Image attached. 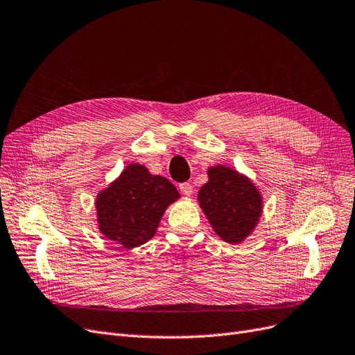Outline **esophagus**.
Masks as SVG:
<instances>
[{"instance_id": "34e87169", "label": "esophagus", "mask_w": 355, "mask_h": 355, "mask_svg": "<svg viewBox=\"0 0 355 355\" xmlns=\"http://www.w3.org/2000/svg\"><path fill=\"white\" fill-rule=\"evenodd\" d=\"M180 191L190 198V196L193 194V186L190 184V182H182V184H180Z\"/></svg>"}]
</instances>
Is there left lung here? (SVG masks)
Here are the masks:
<instances>
[{"label": "left lung", "instance_id": "obj_1", "mask_svg": "<svg viewBox=\"0 0 355 355\" xmlns=\"http://www.w3.org/2000/svg\"><path fill=\"white\" fill-rule=\"evenodd\" d=\"M199 206L220 240L240 244L250 235L263 214V196L254 182L235 168L215 165L198 194Z\"/></svg>", "mask_w": 355, "mask_h": 355}]
</instances>
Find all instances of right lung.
<instances>
[{
	"mask_svg": "<svg viewBox=\"0 0 355 355\" xmlns=\"http://www.w3.org/2000/svg\"><path fill=\"white\" fill-rule=\"evenodd\" d=\"M180 198L169 180L150 174L144 165L130 164L96 194L98 230L127 250L139 247L153 237L166 207Z\"/></svg>",
	"mask_w": 355,
	"mask_h": 355,
	"instance_id": "obj_1",
	"label": "right lung"
}]
</instances>
